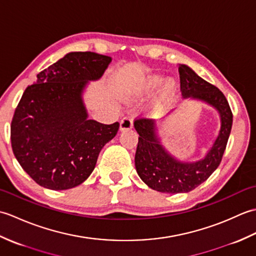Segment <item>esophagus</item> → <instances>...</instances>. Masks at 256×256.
Here are the masks:
<instances>
[{
    "mask_svg": "<svg viewBox=\"0 0 256 256\" xmlns=\"http://www.w3.org/2000/svg\"><path fill=\"white\" fill-rule=\"evenodd\" d=\"M133 116H126L121 120V123H120V130L121 131H126V130H131L133 128Z\"/></svg>",
    "mask_w": 256,
    "mask_h": 256,
    "instance_id": "34e87169",
    "label": "esophagus"
}]
</instances>
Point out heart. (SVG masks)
Instances as JSON below:
<instances>
[{
  "mask_svg": "<svg viewBox=\"0 0 256 256\" xmlns=\"http://www.w3.org/2000/svg\"><path fill=\"white\" fill-rule=\"evenodd\" d=\"M162 81H164V78H162V76H158V74L150 76V77L145 80V82L142 84V86H140V91L143 92V94H150V92H154L162 84ZM175 91H176L175 82L170 80L167 81L164 89H162V96L164 99H170V98L175 94Z\"/></svg>",
  "mask_w": 256,
  "mask_h": 256,
  "instance_id": "1",
  "label": "heart"
}]
</instances>
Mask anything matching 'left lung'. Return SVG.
<instances>
[{
  "label": "left lung",
  "instance_id": "1",
  "mask_svg": "<svg viewBox=\"0 0 256 256\" xmlns=\"http://www.w3.org/2000/svg\"><path fill=\"white\" fill-rule=\"evenodd\" d=\"M180 91L184 98H192L214 106L220 114L221 128L218 138L202 160L188 162L176 160L160 142L153 120H135L134 128L138 133L135 153V167L140 179L152 189L160 192H189L206 182L218 166L229 140L233 116L224 94L192 68L179 64Z\"/></svg>",
  "mask_w": 256,
  "mask_h": 256
}]
</instances>
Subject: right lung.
<instances>
[{"label": "right lung", "instance_id": "obj_1", "mask_svg": "<svg viewBox=\"0 0 256 256\" xmlns=\"http://www.w3.org/2000/svg\"><path fill=\"white\" fill-rule=\"evenodd\" d=\"M112 58L69 52L37 74L22 96L10 123V143L22 168L40 186L66 190L94 172L102 148L120 124L88 118L82 92L104 74Z\"/></svg>", "mask_w": 256, "mask_h": 256}]
</instances>
